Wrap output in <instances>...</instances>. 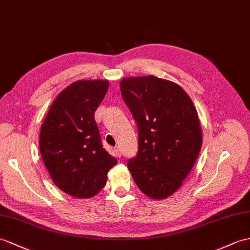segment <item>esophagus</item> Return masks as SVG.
Segmentation results:
<instances>
[{
	"instance_id": "esophagus-1",
	"label": "esophagus",
	"mask_w": 250,
	"mask_h": 250,
	"mask_svg": "<svg viewBox=\"0 0 250 250\" xmlns=\"http://www.w3.org/2000/svg\"><path fill=\"white\" fill-rule=\"evenodd\" d=\"M114 153H115V156H117L118 158H121L122 156V150L120 147H115L114 148Z\"/></svg>"
}]
</instances>
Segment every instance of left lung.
<instances>
[{
	"instance_id": "1",
	"label": "left lung",
	"mask_w": 250,
	"mask_h": 250,
	"mask_svg": "<svg viewBox=\"0 0 250 250\" xmlns=\"http://www.w3.org/2000/svg\"><path fill=\"white\" fill-rule=\"evenodd\" d=\"M120 89L139 132L138 154L127 167L146 196L167 198L184 184L202 148L196 108L179 84L154 75L123 78Z\"/></svg>"
}]
</instances>
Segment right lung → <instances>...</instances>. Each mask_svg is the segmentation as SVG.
Returning <instances> with one entry per match:
<instances>
[{"mask_svg":"<svg viewBox=\"0 0 250 250\" xmlns=\"http://www.w3.org/2000/svg\"><path fill=\"white\" fill-rule=\"evenodd\" d=\"M108 88L107 79L74 82L57 95L41 125L42 160L54 184L73 197L99 193L118 162L103 147L94 120Z\"/></svg>","mask_w":250,"mask_h":250,"instance_id":"obj_1","label":"right lung"}]
</instances>
